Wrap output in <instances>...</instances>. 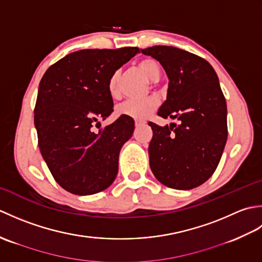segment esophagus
<instances>
[{
  "mask_svg": "<svg viewBox=\"0 0 262 262\" xmlns=\"http://www.w3.org/2000/svg\"><path fill=\"white\" fill-rule=\"evenodd\" d=\"M144 124H145V122L142 121V120H136V121H135V126H136V127H140V126H142V125H144Z\"/></svg>",
  "mask_w": 262,
  "mask_h": 262,
  "instance_id": "obj_1",
  "label": "esophagus"
}]
</instances>
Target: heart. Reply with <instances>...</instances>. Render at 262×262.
Returning a JSON list of instances; mask_svg holds the SVG:
<instances>
[{
    "mask_svg": "<svg viewBox=\"0 0 262 262\" xmlns=\"http://www.w3.org/2000/svg\"><path fill=\"white\" fill-rule=\"evenodd\" d=\"M140 69L143 71L151 81H157L160 79L161 70L159 64L152 58L143 59L138 64ZM108 91L111 97L119 96V73L115 72L111 74L108 80ZM158 101L153 98H146L142 100H126L122 103L117 105L116 113L119 116H127L134 119H145L152 111L157 108Z\"/></svg>",
    "mask_w": 262,
    "mask_h": 262,
    "instance_id": "obj_1",
    "label": "heart"
}]
</instances>
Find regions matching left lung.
Wrapping results in <instances>:
<instances>
[{"label": "left lung", "instance_id": "8db88e82", "mask_svg": "<svg viewBox=\"0 0 262 262\" xmlns=\"http://www.w3.org/2000/svg\"><path fill=\"white\" fill-rule=\"evenodd\" d=\"M141 52L163 66L166 100L158 115L179 125L148 122L149 166L164 186L189 190L213 176L227 140V108L216 72L207 60L180 48L153 46Z\"/></svg>", "mask_w": 262, "mask_h": 262}]
</instances>
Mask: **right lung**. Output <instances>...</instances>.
<instances>
[{
  "instance_id": "obj_1",
  "label": "right lung",
  "mask_w": 262,
  "mask_h": 262,
  "mask_svg": "<svg viewBox=\"0 0 262 262\" xmlns=\"http://www.w3.org/2000/svg\"><path fill=\"white\" fill-rule=\"evenodd\" d=\"M140 49H82L49 68L39 83L35 127L43 160L58 185L85 196L107 189L118 173L122 145L134 132V119L120 116L99 133L93 125L113 113L111 74Z\"/></svg>"
}]
</instances>
